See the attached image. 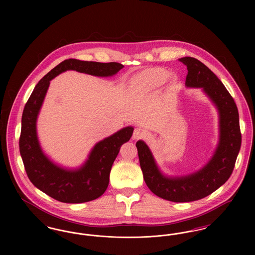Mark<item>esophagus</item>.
I'll return each instance as SVG.
<instances>
[{
    "label": "esophagus",
    "mask_w": 255,
    "mask_h": 255,
    "mask_svg": "<svg viewBox=\"0 0 255 255\" xmlns=\"http://www.w3.org/2000/svg\"><path fill=\"white\" fill-rule=\"evenodd\" d=\"M143 135H144V133H143L142 129H140L139 127H136V128H134V130H133V135H132L133 139H139V138L143 137Z\"/></svg>",
    "instance_id": "1"
}]
</instances>
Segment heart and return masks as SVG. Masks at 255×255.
Instances as JSON below:
<instances>
[{"label": "heart", "mask_w": 255, "mask_h": 255, "mask_svg": "<svg viewBox=\"0 0 255 255\" xmlns=\"http://www.w3.org/2000/svg\"><path fill=\"white\" fill-rule=\"evenodd\" d=\"M168 78V73L161 69H150L135 76L133 82L139 89L152 91L163 85Z\"/></svg>", "instance_id": "heart-1"}]
</instances>
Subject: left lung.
<instances>
[{
    "mask_svg": "<svg viewBox=\"0 0 255 255\" xmlns=\"http://www.w3.org/2000/svg\"><path fill=\"white\" fill-rule=\"evenodd\" d=\"M179 60L187 67L185 86L201 88L218 111L219 142L213 156L197 172L181 177H169L159 170L150 148L143 140H138L135 146L148 188L161 199L185 203L213 193L230 179L242 137L237 106L221 80L196 58L182 57Z\"/></svg>",
    "mask_w": 255,
    "mask_h": 255,
    "instance_id": "1",
    "label": "left lung"
}]
</instances>
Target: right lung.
I'll list each match as a JSON object with an SVG mask.
<instances>
[{
	"mask_svg": "<svg viewBox=\"0 0 255 255\" xmlns=\"http://www.w3.org/2000/svg\"><path fill=\"white\" fill-rule=\"evenodd\" d=\"M123 67L116 62L67 59L38 82L24 106L19 146L27 177L42 192L67 204L86 203L100 197L108 187L111 168L121 147L129 141L133 131L132 126H127L98 141L78 168L68 169L54 163L41 148L36 127L50 80L66 71L108 77L117 74Z\"/></svg>",
	"mask_w": 255,
	"mask_h": 255,
	"instance_id": "right-lung-1",
	"label": "right lung"
}]
</instances>
